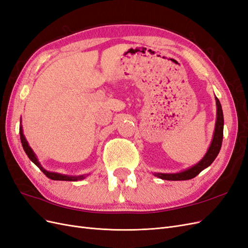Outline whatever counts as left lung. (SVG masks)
Returning a JSON list of instances; mask_svg holds the SVG:
<instances>
[{"mask_svg": "<svg viewBox=\"0 0 248 248\" xmlns=\"http://www.w3.org/2000/svg\"><path fill=\"white\" fill-rule=\"evenodd\" d=\"M216 100V123H215V130L213 134V139L211 141V144L208 148L206 155H203V158L196 163L195 165L191 166L185 170L176 172V173H161V172H155L154 175L158 176V178L162 180L167 181H185L193 179L199 174L203 169L209 167L213 161L216 159L219 152H220L221 144H222V138H223V112L221 108V104L219 102L218 98L215 96Z\"/></svg>", "mask_w": 248, "mask_h": 248, "instance_id": "left-lung-1", "label": "left lung"}]
</instances>
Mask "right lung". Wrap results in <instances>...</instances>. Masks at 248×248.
I'll list each match as a JSON object with an SVG mask.
<instances>
[{"mask_svg":"<svg viewBox=\"0 0 248 248\" xmlns=\"http://www.w3.org/2000/svg\"><path fill=\"white\" fill-rule=\"evenodd\" d=\"M19 135H20V141H22V145L24 147V151L27 154L29 159L33 162V163L36 165L40 170L44 172L48 179L54 180V181H80L84 180L88 174H82V175H67V174H62L58 172H53V171H47L46 169L42 167V165L39 163V161L36 157V154L33 152L31 146L28 143V141L24 135L23 132V126H22V120H20V125H19Z\"/></svg>","mask_w":248,"mask_h":248,"instance_id":"obj_1","label":"right lung"}]
</instances>
